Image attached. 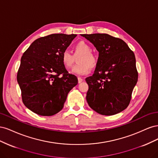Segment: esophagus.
I'll return each instance as SVG.
<instances>
[{
	"mask_svg": "<svg viewBox=\"0 0 158 158\" xmlns=\"http://www.w3.org/2000/svg\"><path fill=\"white\" fill-rule=\"evenodd\" d=\"M78 83H79V84L83 82V79H82V78H81V77H78Z\"/></svg>",
	"mask_w": 158,
	"mask_h": 158,
	"instance_id": "1",
	"label": "esophagus"
}]
</instances>
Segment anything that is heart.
Returning <instances> with one entry per match:
<instances>
[{
    "label": "heart",
    "mask_w": 158,
    "mask_h": 158,
    "mask_svg": "<svg viewBox=\"0 0 158 158\" xmlns=\"http://www.w3.org/2000/svg\"><path fill=\"white\" fill-rule=\"evenodd\" d=\"M74 49L82 52L83 56L79 61L80 64L75 65L72 69V73L77 76L88 74L92 69L90 66H94L97 63V59L92 53V47L86 42L81 41L75 45ZM61 62L65 68H70L73 64V55L69 51H64L61 55Z\"/></svg>",
    "instance_id": "b5f03b06"
}]
</instances>
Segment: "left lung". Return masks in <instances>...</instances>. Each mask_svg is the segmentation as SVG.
I'll list each match as a JSON object with an SVG mask.
<instances>
[{
  "label": "left lung",
  "instance_id": "obj_1",
  "mask_svg": "<svg viewBox=\"0 0 158 158\" xmlns=\"http://www.w3.org/2000/svg\"><path fill=\"white\" fill-rule=\"evenodd\" d=\"M99 52L96 68L85 78L89 106L103 115L125 110L138 81L134 52L123 40L106 33L81 34Z\"/></svg>",
  "mask_w": 158,
  "mask_h": 158
}]
</instances>
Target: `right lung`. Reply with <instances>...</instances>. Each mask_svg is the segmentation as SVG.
Listing matches in <instances>:
<instances>
[{
  "label": "right lung",
  "mask_w": 158,
  "mask_h": 158,
  "mask_svg": "<svg viewBox=\"0 0 158 158\" xmlns=\"http://www.w3.org/2000/svg\"><path fill=\"white\" fill-rule=\"evenodd\" d=\"M76 34L55 33L33 41L23 54L17 81L23 104L41 116H52L61 111L78 78L69 74L61 62Z\"/></svg>",
  "instance_id": "right-lung-1"
}]
</instances>
